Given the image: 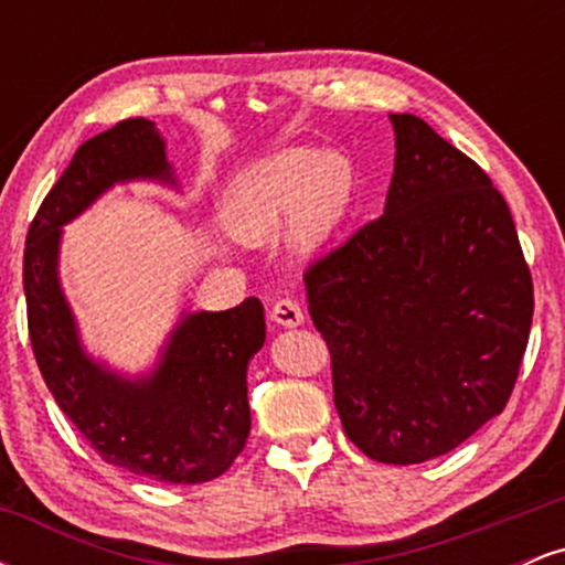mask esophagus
<instances>
[{
    "label": "esophagus",
    "mask_w": 565,
    "mask_h": 565,
    "mask_svg": "<svg viewBox=\"0 0 565 565\" xmlns=\"http://www.w3.org/2000/svg\"><path fill=\"white\" fill-rule=\"evenodd\" d=\"M270 319H274L278 327L291 329V327H300V323L305 321V316H302L300 305L287 297V300H278L274 305V310H270Z\"/></svg>",
    "instance_id": "1"
}]
</instances>
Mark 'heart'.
Returning <instances> with one entry per match:
<instances>
[{
	"mask_svg": "<svg viewBox=\"0 0 565 565\" xmlns=\"http://www.w3.org/2000/svg\"><path fill=\"white\" fill-rule=\"evenodd\" d=\"M353 199V167L348 157L289 148L257 161L231 185L225 223L238 238L263 244L289 217L297 249L321 246L348 215Z\"/></svg>",
	"mask_w": 565,
	"mask_h": 565,
	"instance_id": "b5f03b06",
	"label": "heart"
}]
</instances>
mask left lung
Returning <instances> with one entry per match:
<instances>
[{"label":"left lung","instance_id":"left-lung-1","mask_svg":"<svg viewBox=\"0 0 565 565\" xmlns=\"http://www.w3.org/2000/svg\"><path fill=\"white\" fill-rule=\"evenodd\" d=\"M385 212L305 270L348 438L385 465L457 449L508 404L534 287L508 201L419 116L391 114Z\"/></svg>","mask_w":565,"mask_h":565}]
</instances>
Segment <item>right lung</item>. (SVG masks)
I'll use <instances>...</instances> for the list:
<instances>
[{
  "mask_svg": "<svg viewBox=\"0 0 565 565\" xmlns=\"http://www.w3.org/2000/svg\"><path fill=\"white\" fill-rule=\"evenodd\" d=\"M132 180L178 188L167 142L148 119L82 142L44 196L23 252L31 348L57 406L108 465L161 483H204L231 468L249 436L246 366L265 342V310L246 297L231 310L183 313L157 366L138 377L95 361L57 274L63 225Z\"/></svg>",
  "mask_w": 565,
  "mask_h": 565,
  "instance_id": "add662e5",
  "label": "right lung"
}]
</instances>
